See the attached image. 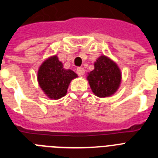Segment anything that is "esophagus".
<instances>
[{
  "mask_svg": "<svg viewBox=\"0 0 158 158\" xmlns=\"http://www.w3.org/2000/svg\"><path fill=\"white\" fill-rule=\"evenodd\" d=\"M77 73H78V74H79V75H80V76H83V75L84 74V73H85V70H84V68L79 67V68H78V69H77Z\"/></svg>",
  "mask_w": 158,
  "mask_h": 158,
  "instance_id": "1",
  "label": "esophagus"
}]
</instances>
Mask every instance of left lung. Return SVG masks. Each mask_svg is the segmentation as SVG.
Wrapping results in <instances>:
<instances>
[{"label":"left lung","mask_w":158,"mask_h":158,"mask_svg":"<svg viewBox=\"0 0 158 158\" xmlns=\"http://www.w3.org/2000/svg\"><path fill=\"white\" fill-rule=\"evenodd\" d=\"M121 71L110 57L102 55L94 62V69L87 75L92 91L98 98L112 96L121 84Z\"/></svg>","instance_id":"left-lung-1"}]
</instances>
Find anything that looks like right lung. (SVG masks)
Instances as JSON below:
<instances>
[{
    "label": "right lung",
    "mask_w": 158,
    "mask_h": 158,
    "mask_svg": "<svg viewBox=\"0 0 158 158\" xmlns=\"http://www.w3.org/2000/svg\"><path fill=\"white\" fill-rule=\"evenodd\" d=\"M78 77L71 69H65L56 55L49 56L38 70V82L48 98H61L66 95L70 82Z\"/></svg>",
    "instance_id": "1"
}]
</instances>
